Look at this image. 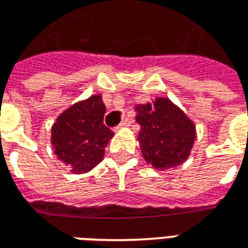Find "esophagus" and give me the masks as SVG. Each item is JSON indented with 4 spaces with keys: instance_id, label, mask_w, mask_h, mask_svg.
Masks as SVG:
<instances>
[{
    "instance_id": "1",
    "label": "esophagus",
    "mask_w": 248,
    "mask_h": 248,
    "mask_svg": "<svg viewBox=\"0 0 248 248\" xmlns=\"http://www.w3.org/2000/svg\"><path fill=\"white\" fill-rule=\"evenodd\" d=\"M131 124H133V121H131V119H129V118H126L118 124V127H117V129H124V127H129Z\"/></svg>"
}]
</instances>
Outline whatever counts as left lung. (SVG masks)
Here are the masks:
<instances>
[{
	"label": "left lung",
	"mask_w": 248,
	"mask_h": 248,
	"mask_svg": "<svg viewBox=\"0 0 248 248\" xmlns=\"http://www.w3.org/2000/svg\"><path fill=\"white\" fill-rule=\"evenodd\" d=\"M134 110L140 126L138 142L143 159L161 171L185 163L197 140L192 119L166 97L140 103Z\"/></svg>",
	"instance_id": "obj_1"
}]
</instances>
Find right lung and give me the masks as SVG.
Here are the masks:
<instances>
[{
    "label": "right lung",
    "mask_w": 248,
    "mask_h": 248,
    "mask_svg": "<svg viewBox=\"0 0 248 248\" xmlns=\"http://www.w3.org/2000/svg\"><path fill=\"white\" fill-rule=\"evenodd\" d=\"M106 108L101 94L73 103L51 126L50 142L57 159L73 174H86L105 155V147L114 137L103 124Z\"/></svg>",
    "instance_id": "1"
}]
</instances>
